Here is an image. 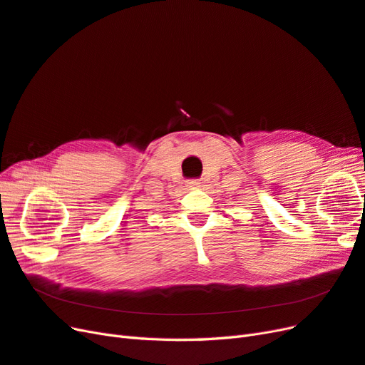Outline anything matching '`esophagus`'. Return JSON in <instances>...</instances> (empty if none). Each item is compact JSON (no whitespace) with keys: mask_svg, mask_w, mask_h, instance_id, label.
<instances>
[{"mask_svg":"<svg viewBox=\"0 0 365 365\" xmlns=\"http://www.w3.org/2000/svg\"><path fill=\"white\" fill-rule=\"evenodd\" d=\"M186 186H190V188H200V180H188Z\"/></svg>","mask_w":365,"mask_h":365,"instance_id":"1","label":"esophagus"}]
</instances>
